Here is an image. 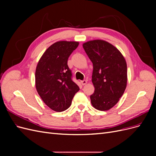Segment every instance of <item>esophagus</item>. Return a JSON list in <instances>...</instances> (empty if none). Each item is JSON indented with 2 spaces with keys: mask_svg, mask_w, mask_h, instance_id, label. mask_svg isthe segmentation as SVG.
I'll return each mask as SVG.
<instances>
[{
  "mask_svg": "<svg viewBox=\"0 0 156 156\" xmlns=\"http://www.w3.org/2000/svg\"><path fill=\"white\" fill-rule=\"evenodd\" d=\"M81 83L82 84V85H85V84L87 83V80H83V81H81Z\"/></svg>",
  "mask_w": 156,
  "mask_h": 156,
  "instance_id": "34e87169",
  "label": "esophagus"
}]
</instances>
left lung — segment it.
Here are the masks:
<instances>
[{
    "mask_svg": "<svg viewBox=\"0 0 156 156\" xmlns=\"http://www.w3.org/2000/svg\"><path fill=\"white\" fill-rule=\"evenodd\" d=\"M83 46L93 64L92 81L95 90L90 96L92 105L99 111L109 110L126 88V60L119 49L105 41H89Z\"/></svg>",
    "mask_w": 156,
    "mask_h": 156,
    "instance_id": "left-lung-1",
    "label": "left lung"
}]
</instances>
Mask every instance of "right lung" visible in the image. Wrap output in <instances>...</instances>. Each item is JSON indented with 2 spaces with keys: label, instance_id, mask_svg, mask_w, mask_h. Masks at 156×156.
I'll list each match as a JSON object with an SVG mask.
<instances>
[{
  "label": "right lung",
  "instance_id": "1",
  "mask_svg": "<svg viewBox=\"0 0 156 156\" xmlns=\"http://www.w3.org/2000/svg\"><path fill=\"white\" fill-rule=\"evenodd\" d=\"M79 45L77 41H60L51 45L41 56L35 73L36 88L41 100L52 110L68 108L79 90L72 81L68 60Z\"/></svg>",
  "mask_w": 156,
  "mask_h": 156
}]
</instances>
